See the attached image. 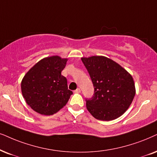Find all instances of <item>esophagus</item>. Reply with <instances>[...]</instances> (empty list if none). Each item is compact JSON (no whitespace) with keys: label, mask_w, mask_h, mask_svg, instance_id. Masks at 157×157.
<instances>
[{"label":"esophagus","mask_w":157,"mask_h":157,"mask_svg":"<svg viewBox=\"0 0 157 157\" xmlns=\"http://www.w3.org/2000/svg\"><path fill=\"white\" fill-rule=\"evenodd\" d=\"M81 92V89H79V88H78V89H76V90H74V93H76V94H78V93H80Z\"/></svg>","instance_id":"obj_1"}]
</instances>
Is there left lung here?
I'll return each mask as SVG.
<instances>
[{"instance_id": "left-lung-1", "label": "left lung", "mask_w": 157, "mask_h": 157, "mask_svg": "<svg viewBox=\"0 0 157 157\" xmlns=\"http://www.w3.org/2000/svg\"><path fill=\"white\" fill-rule=\"evenodd\" d=\"M93 83L94 94L86 99L94 117L109 121L123 115L136 94L133 77L123 67L104 56L81 58Z\"/></svg>"}]
</instances>
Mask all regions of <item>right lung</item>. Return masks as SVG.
I'll use <instances>...</instances> for the list:
<instances>
[{"mask_svg": "<svg viewBox=\"0 0 157 157\" xmlns=\"http://www.w3.org/2000/svg\"><path fill=\"white\" fill-rule=\"evenodd\" d=\"M67 59L59 56L43 58L26 73L21 81V92L27 105L36 113L51 115L68 102L73 92L61 75Z\"/></svg>", "mask_w": 157, "mask_h": 157, "instance_id": "add662e5", "label": "right lung"}]
</instances>
